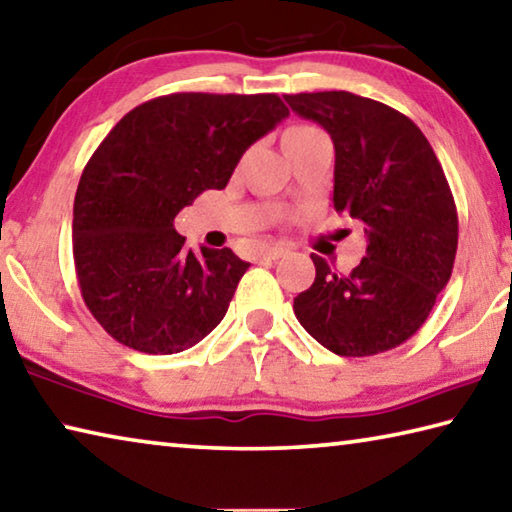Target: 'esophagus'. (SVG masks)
<instances>
[{
	"instance_id": "esophagus-1",
	"label": "esophagus",
	"mask_w": 512,
	"mask_h": 512,
	"mask_svg": "<svg viewBox=\"0 0 512 512\" xmlns=\"http://www.w3.org/2000/svg\"><path fill=\"white\" fill-rule=\"evenodd\" d=\"M284 255H287V248L275 246V248L262 250V253H259V259H280V257H284Z\"/></svg>"
}]
</instances>
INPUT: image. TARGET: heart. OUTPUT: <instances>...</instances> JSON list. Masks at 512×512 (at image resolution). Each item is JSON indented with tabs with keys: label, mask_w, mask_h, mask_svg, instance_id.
Masks as SVG:
<instances>
[{
	"label": "heart",
	"mask_w": 512,
	"mask_h": 512,
	"mask_svg": "<svg viewBox=\"0 0 512 512\" xmlns=\"http://www.w3.org/2000/svg\"><path fill=\"white\" fill-rule=\"evenodd\" d=\"M302 133H316V128H311V126H293V128H289L287 135H284V137H289V135H302Z\"/></svg>",
	"instance_id": "heart-1"
}]
</instances>
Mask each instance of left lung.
<instances>
[{"label":"left lung","instance_id":"left-lung-1","mask_svg":"<svg viewBox=\"0 0 512 512\" xmlns=\"http://www.w3.org/2000/svg\"><path fill=\"white\" fill-rule=\"evenodd\" d=\"M334 142V207L363 223L366 257L341 275L311 255L316 280L293 298L300 325L341 357L393 350L418 332L452 277L458 216L427 137L395 108L352 92L284 94Z\"/></svg>","mask_w":512,"mask_h":512}]
</instances>
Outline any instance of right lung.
Returning <instances> with one entry per match:
<instances>
[{"instance_id":"obj_1","label":"right lung","mask_w":512,"mask_h":512,"mask_svg":"<svg viewBox=\"0 0 512 512\" xmlns=\"http://www.w3.org/2000/svg\"><path fill=\"white\" fill-rule=\"evenodd\" d=\"M284 117L277 94L176 92L133 108L92 153L74 198V266L112 339L176 354L221 323L250 264L230 248L194 253L173 219L228 185L248 146Z\"/></svg>"}]
</instances>
